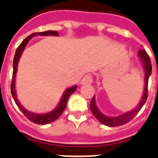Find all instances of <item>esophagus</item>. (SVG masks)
I'll use <instances>...</instances> for the list:
<instances>
[{
    "label": "esophagus",
    "instance_id": "1",
    "mask_svg": "<svg viewBox=\"0 0 158 158\" xmlns=\"http://www.w3.org/2000/svg\"><path fill=\"white\" fill-rule=\"evenodd\" d=\"M92 75H86L85 76L83 77L81 80V84H88V83H92Z\"/></svg>",
    "mask_w": 158,
    "mask_h": 158
}]
</instances>
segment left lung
Returning a JSON list of instances; mask_svg holds the SVG:
<instances>
[{
	"label": "left lung",
	"mask_w": 158,
	"mask_h": 158,
	"mask_svg": "<svg viewBox=\"0 0 158 158\" xmlns=\"http://www.w3.org/2000/svg\"><path fill=\"white\" fill-rule=\"evenodd\" d=\"M138 55H139V58L141 60L142 64H143V69H144V72H145V75H144V88H143V96H142L141 101H139V105L134 109V110H131L129 112H127L123 114L119 115L117 117H108L104 115L102 113L97 109V106H96V101H95V97H92V101L90 103V109L92 113L93 114L96 118L101 123L104 125L109 126V127H118V126H122L124 124L127 123L128 122H130L131 119H133L135 115L139 113V111L141 110L143 106L145 103V101H147L148 98V83L149 76L152 73V65H151V60L150 57H148V53L146 52V51L143 48L139 49L138 52Z\"/></svg>",
	"instance_id": "obj_1"
}]
</instances>
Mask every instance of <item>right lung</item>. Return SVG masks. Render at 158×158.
<instances>
[{
    "label": "right lung",
    "instance_id": "1",
    "mask_svg": "<svg viewBox=\"0 0 158 158\" xmlns=\"http://www.w3.org/2000/svg\"><path fill=\"white\" fill-rule=\"evenodd\" d=\"M58 35V32L55 31H43V32H35L33 34L30 35L29 36H27L24 40L22 42L19 46L17 48L16 52H15V58H14V61H13V76H12V82H11V85H10V89H11V94L13 96V98L15 100V103L18 106L19 109L22 111V113L31 122H32L36 124H48L54 122L55 120H57L59 117L61 116V114L63 113L64 110L66 108V104H67L68 99L70 97V95L72 94L73 92L76 90L77 86H73L71 88H67L65 92H64L63 96L61 97V101L59 102L58 106L55 110L52 111L44 114H34L30 111L26 110L23 106H22L20 102L19 101L18 98H17L16 95V91H15V77H16V73H17V68H18V63H19V58L21 57L22 53L23 52L24 48H25L26 45L27 44L28 41L32 38L34 35Z\"/></svg>",
    "mask_w": 158,
    "mask_h": 158
}]
</instances>
